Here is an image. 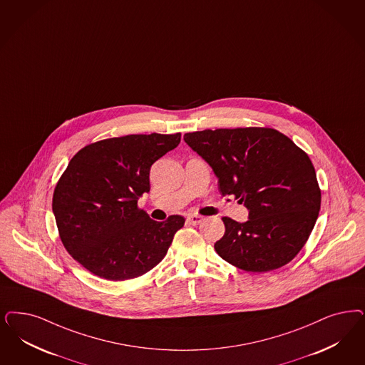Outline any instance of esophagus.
I'll use <instances>...</instances> for the list:
<instances>
[{
    "label": "esophagus",
    "mask_w": 365,
    "mask_h": 365,
    "mask_svg": "<svg viewBox=\"0 0 365 365\" xmlns=\"http://www.w3.org/2000/svg\"><path fill=\"white\" fill-rule=\"evenodd\" d=\"M202 220H203V217L198 214H190L186 218V221L189 222L190 225H198V224H201Z\"/></svg>",
    "instance_id": "34e87169"
}]
</instances>
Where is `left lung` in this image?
I'll return each mask as SVG.
<instances>
[{"instance_id": "1", "label": "left lung", "mask_w": 365, "mask_h": 365, "mask_svg": "<svg viewBox=\"0 0 365 365\" xmlns=\"http://www.w3.org/2000/svg\"><path fill=\"white\" fill-rule=\"evenodd\" d=\"M185 141L212 167L220 192L248 209V221L224 217L215 252L240 269L267 272L291 262L309 239L321 207L314 165L271 128L206 129Z\"/></svg>"}]
</instances>
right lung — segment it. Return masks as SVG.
<instances>
[{
	"mask_svg": "<svg viewBox=\"0 0 365 365\" xmlns=\"http://www.w3.org/2000/svg\"><path fill=\"white\" fill-rule=\"evenodd\" d=\"M180 143L176 135H129L82 148L52 198L64 248L91 274L108 280L144 275L163 260L182 215L158 222L138 207L150 191V168Z\"/></svg>",
	"mask_w": 365,
	"mask_h": 365,
	"instance_id": "right-lung-1",
	"label": "right lung"
}]
</instances>
